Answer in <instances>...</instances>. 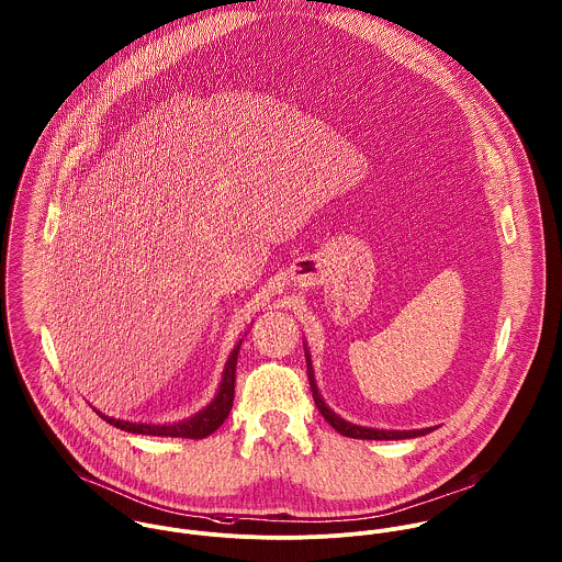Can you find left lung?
I'll list each match as a JSON object with an SVG mask.
<instances>
[{
    "label": "left lung",
    "instance_id": "1",
    "mask_svg": "<svg viewBox=\"0 0 562 562\" xmlns=\"http://www.w3.org/2000/svg\"><path fill=\"white\" fill-rule=\"evenodd\" d=\"M306 367H308V382H311V389H313V397H315V404L319 408V413L326 417V422L340 432L342 437H349V439H367V441H397V439H413V437H424L428 432H432V428H424V430H375V428H364V426H353L345 419H340L335 411H330V406H326L319 389H317V382H315V371H313V362H311V353L306 349Z\"/></svg>",
    "mask_w": 562,
    "mask_h": 562
}]
</instances>
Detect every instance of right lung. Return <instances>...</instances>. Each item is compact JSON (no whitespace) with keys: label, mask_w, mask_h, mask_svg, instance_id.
Listing matches in <instances>:
<instances>
[{"label":"right lung","mask_w":562,"mask_h":562,"mask_svg":"<svg viewBox=\"0 0 562 562\" xmlns=\"http://www.w3.org/2000/svg\"><path fill=\"white\" fill-rule=\"evenodd\" d=\"M243 338L236 342V347L232 349L227 362H225L224 375H222V384L220 391L215 395V400L200 411L198 415L176 422V424H136V422H123V419H114L106 417L100 411H95L104 422H109L114 428L132 432V435H147V437H180V439H204L209 435H213L222 424L225 417L232 411V402H234V380H236V358H238V349H240Z\"/></svg>","instance_id":"right-lung-1"}]
</instances>
